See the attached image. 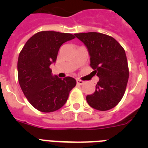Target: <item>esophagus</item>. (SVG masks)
<instances>
[{"mask_svg":"<svg viewBox=\"0 0 148 148\" xmlns=\"http://www.w3.org/2000/svg\"><path fill=\"white\" fill-rule=\"evenodd\" d=\"M76 82H77V84H78V85H82V84H84V82L82 80H81V79H77Z\"/></svg>","mask_w":148,"mask_h":148,"instance_id":"34e87169","label":"esophagus"}]
</instances>
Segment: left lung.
I'll return each mask as SVG.
<instances>
[{
	"instance_id": "obj_1",
	"label": "left lung",
	"mask_w": 148,
	"mask_h": 148,
	"mask_svg": "<svg viewBox=\"0 0 148 148\" xmlns=\"http://www.w3.org/2000/svg\"><path fill=\"white\" fill-rule=\"evenodd\" d=\"M74 35L87 48L90 66L99 78L95 92L86 97L87 103L98 110L112 109L122 99L129 78L125 49L116 39L105 34L92 32Z\"/></svg>"
}]
</instances>
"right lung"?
<instances>
[{"mask_svg":"<svg viewBox=\"0 0 148 148\" xmlns=\"http://www.w3.org/2000/svg\"><path fill=\"white\" fill-rule=\"evenodd\" d=\"M75 38L70 33L42 31L30 38L18 60V82L29 102L44 113L54 112L64 105L76 81L52 74L49 68L56 61L61 46Z\"/></svg>","mask_w":148,"mask_h":148,"instance_id":"obj_1","label":"right lung"}]
</instances>
